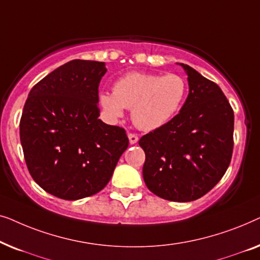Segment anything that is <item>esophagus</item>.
<instances>
[{"mask_svg": "<svg viewBox=\"0 0 260 260\" xmlns=\"http://www.w3.org/2000/svg\"><path fill=\"white\" fill-rule=\"evenodd\" d=\"M127 137H129V141H130V144H135V143H137L138 142V136L136 134H129L127 135Z\"/></svg>", "mask_w": 260, "mask_h": 260, "instance_id": "esophagus-1", "label": "esophagus"}]
</instances>
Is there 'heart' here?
<instances>
[{
	"label": "heart",
	"mask_w": 260,
	"mask_h": 260,
	"mask_svg": "<svg viewBox=\"0 0 260 260\" xmlns=\"http://www.w3.org/2000/svg\"><path fill=\"white\" fill-rule=\"evenodd\" d=\"M187 92V81L179 74L129 72L116 80L113 93L103 92L99 101L113 118L122 117L124 109H131L135 125L150 131L174 118L182 108Z\"/></svg>",
	"instance_id": "b5f03b06"
}]
</instances>
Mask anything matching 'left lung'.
I'll return each mask as SVG.
<instances>
[{
	"label": "left lung",
	"instance_id": "obj_1",
	"mask_svg": "<svg viewBox=\"0 0 260 260\" xmlns=\"http://www.w3.org/2000/svg\"><path fill=\"white\" fill-rule=\"evenodd\" d=\"M189 94L181 111L141 137L148 189L169 201L188 202L207 194L221 180L233 152L234 113L214 81L181 63Z\"/></svg>",
	"mask_w": 260,
	"mask_h": 260
}]
</instances>
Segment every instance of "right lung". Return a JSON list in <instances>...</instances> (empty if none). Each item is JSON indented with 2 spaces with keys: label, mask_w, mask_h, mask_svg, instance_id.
Listing matches in <instances>:
<instances>
[{
  "label": "right lung",
  "mask_w": 260,
  "mask_h": 260,
  "mask_svg": "<svg viewBox=\"0 0 260 260\" xmlns=\"http://www.w3.org/2000/svg\"><path fill=\"white\" fill-rule=\"evenodd\" d=\"M105 62L76 59L31 88L20 119L24 161L35 182L63 200L101 191L129 145L125 130L98 119Z\"/></svg>",
  "instance_id": "right-lung-1"
}]
</instances>
